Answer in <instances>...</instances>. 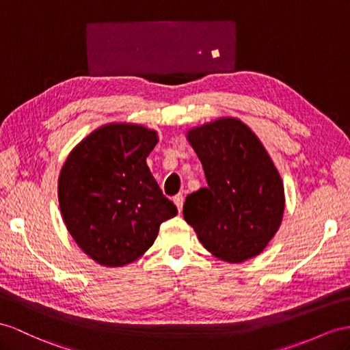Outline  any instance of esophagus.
Wrapping results in <instances>:
<instances>
[{"label":"esophagus","instance_id":"obj_1","mask_svg":"<svg viewBox=\"0 0 350 350\" xmlns=\"http://www.w3.org/2000/svg\"><path fill=\"white\" fill-rule=\"evenodd\" d=\"M173 201H174V204H176V207H177L178 213H180L182 208H183V195H176L174 198H173Z\"/></svg>","mask_w":350,"mask_h":350}]
</instances>
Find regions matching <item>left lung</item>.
Masks as SVG:
<instances>
[{
    "label": "left lung",
    "mask_w": 350,
    "mask_h": 350,
    "mask_svg": "<svg viewBox=\"0 0 350 350\" xmlns=\"http://www.w3.org/2000/svg\"><path fill=\"white\" fill-rule=\"evenodd\" d=\"M207 187L186 196L183 217L207 252L241 263L260 254L281 226L285 195L281 176L247 124L223 116L189 129Z\"/></svg>",
    "instance_id": "left-lung-1"
}]
</instances>
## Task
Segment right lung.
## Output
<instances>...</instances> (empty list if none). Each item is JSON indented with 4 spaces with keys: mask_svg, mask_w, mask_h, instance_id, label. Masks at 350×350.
<instances>
[{
    "mask_svg": "<svg viewBox=\"0 0 350 350\" xmlns=\"http://www.w3.org/2000/svg\"><path fill=\"white\" fill-rule=\"evenodd\" d=\"M158 133L109 122L70 150L57 182L62 217L78 247L94 262L121 267L145 254L176 205L161 192L146 164Z\"/></svg>",
    "mask_w": 350,
    "mask_h": 350,
    "instance_id": "1",
    "label": "right lung"
}]
</instances>
